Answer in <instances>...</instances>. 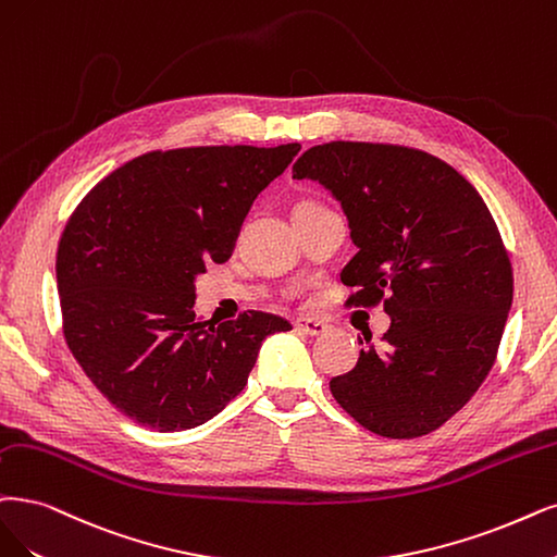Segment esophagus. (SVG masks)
<instances>
[{
  "instance_id": "obj_1",
  "label": "esophagus",
  "mask_w": 557,
  "mask_h": 557,
  "mask_svg": "<svg viewBox=\"0 0 557 557\" xmlns=\"http://www.w3.org/2000/svg\"><path fill=\"white\" fill-rule=\"evenodd\" d=\"M296 327H298L300 333H305V335L319 337V335H325L327 327H331V325H327L325 321H319V319H298Z\"/></svg>"
}]
</instances>
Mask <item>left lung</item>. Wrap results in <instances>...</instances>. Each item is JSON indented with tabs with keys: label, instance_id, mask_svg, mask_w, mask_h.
Instances as JSON below:
<instances>
[{
	"label": "left lung",
	"instance_id": "1",
	"mask_svg": "<svg viewBox=\"0 0 557 557\" xmlns=\"http://www.w3.org/2000/svg\"><path fill=\"white\" fill-rule=\"evenodd\" d=\"M294 178L323 185L348 220V302L389 296L387 333L331 381L333 397L379 436L429 434L478 393L511 310V265L484 199L441 158L389 144H321Z\"/></svg>",
	"mask_w": 557,
	"mask_h": 557
}]
</instances>
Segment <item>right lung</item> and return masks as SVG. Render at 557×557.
<instances>
[{
    "instance_id": "1",
    "label": "right lung",
    "mask_w": 557,
    "mask_h": 557,
    "mask_svg": "<svg viewBox=\"0 0 557 557\" xmlns=\"http://www.w3.org/2000/svg\"><path fill=\"white\" fill-rule=\"evenodd\" d=\"M300 144L144 153L82 199L57 250L71 354L133 422L183 431L218 416L247 383L263 339L292 331L265 312H193L206 263L236 247L257 195Z\"/></svg>"
}]
</instances>
